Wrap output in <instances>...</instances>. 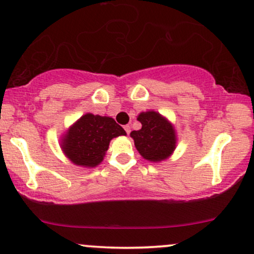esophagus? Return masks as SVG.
Listing matches in <instances>:
<instances>
[{"instance_id":"obj_1","label":"esophagus","mask_w":254,"mask_h":254,"mask_svg":"<svg viewBox=\"0 0 254 254\" xmlns=\"http://www.w3.org/2000/svg\"><path fill=\"white\" fill-rule=\"evenodd\" d=\"M124 130L127 131V135H129V133H130V131H131V127H130V125H125V127H124Z\"/></svg>"}]
</instances>
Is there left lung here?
Segmentation results:
<instances>
[{
	"mask_svg": "<svg viewBox=\"0 0 254 254\" xmlns=\"http://www.w3.org/2000/svg\"><path fill=\"white\" fill-rule=\"evenodd\" d=\"M137 121L141 122L139 130L131 131L136 149L151 162L166 160L176 149L177 136L173 125L155 111L139 113Z\"/></svg>",
	"mask_w": 254,
	"mask_h": 254,
	"instance_id": "left-lung-1",
	"label": "left lung"
}]
</instances>
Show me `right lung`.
Listing matches in <instances>:
<instances>
[{"label": "right lung", "instance_id": "right-lung-1", "mask_svg": "<svg viewBox=\"0 0 254 254\" xmlns=\"http://www.w3.org/2000/svg\"><path fill=\"white\" fill-rule=\"evenodd\" d=\"M125 135L113 118L87 113L69 127L61 145L72 164L95 167L104 160L111 139Z\"/></svg>", "mask_w": 254, "mask_h": 254}]
</instances>
